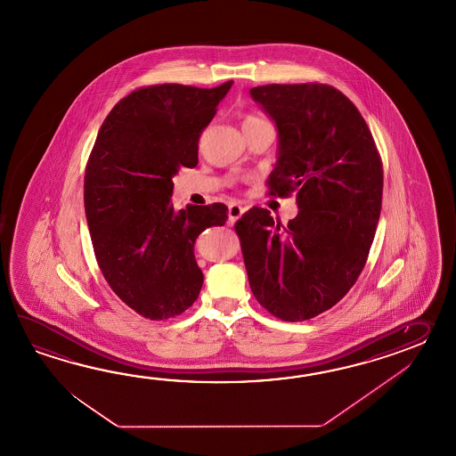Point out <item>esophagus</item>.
Here are the masks:
<instances>
[{"mask_svg": "<svg viewBox=\"0 0 456 456\" xmlns=\"http://www.w3.org/2000/svg\"><path fill=\"white\" fill-rule=\"evenodd\" d=\"M244 212H246V208H244V207L238 204H232L230 205V208H228V216H230V220H232V222H236V220H240V218H241Z\"/></svg>", "mask_w": 456, "mask_h": 456, "instance_id": "1", "label": "esophagus"}]
</instances>
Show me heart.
<instances>
[{
    "label": "heart",
    "instance_id": "b5f03b06",
    "mask_svg": "<svg viewBox=\"0 0 456 456\" xmlns=\"http://www.w3.org/2000/svg\"><path fill=\"white\" fill-rule=\"evenodd\" d=\"M254 122H261V118L257 117L248 116L242 120V126H248V124H254Z\"/></svg>",
    "mask_w": 456,
    "mask_h": 456
}]
</instances>
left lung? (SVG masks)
<instances>
[{"instance_id": "1", "label": "left lung", "mask_w": 456, "mask_h": 456, "mask_svg": "<svg viewBox=\"0 0 456 456\" xmlns=\"http://www.w3.org/2000/svg\"><path fill=\"white\" fill-rule=\"evenodd\" d=\"M279 132L271 194L297 192L285 228L254 207L236 224L256 300L283 321L332 308L359 279L381 210L383 167L357 107L320 83L252 87Z\"/></svg>"}]
</instances>
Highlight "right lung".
I'll return each mask as SVG.
<instances>
[{"mask_svg": "<svg viewBox=\"0 0 456 456\" xmlns=\"http://www.w3.org/2000/svg\"><path fill=\"white\" fill-rule=\"evenodd\" d=\"M232 85L140 87L99 128L85 175L93 248L110 289L148 320L192 306L204 283L195 240L228 220L224 204L175 212L171 195L179 167L197 166L199 136Z\"/></svg>", "mask_w": 456, "mask_h": 456, "instance_id": "right-lung-1", "label": "right lung"}]
</instances>
